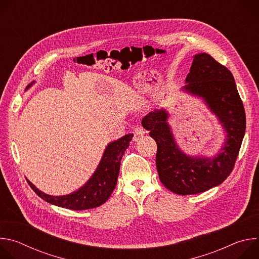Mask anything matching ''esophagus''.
Wrapping results in <instances>:
<instances>
[{"label": "esophagus", "instance_id": "obj_1", "mask_svg": "<svg viewBox=\"0 0 259 259\" xmlns=\"http://www.w3.org/2000/svg\"><path fill=\"white\" fill-rule=\"evenodd\" d=\"M144 133H145V131L143 130L142 127H140V126L135 127V129L133 130V134H134L133 139H134V141H137L138 139H140L144 135Z\"/></svg>", "mask_w": 259, "mask_h": 259}]
</instances>
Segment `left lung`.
Here are the masks:
<instances>
[{
    "mask_svg": "<svg viewBox=\"0 0 259 259\" xmlns=\"http://www.w3.org/2000/svg\"><path fill=\"white\" fill-rule=\"evenodd\" d=\"M181 91L201 98L226 134L214 156H190L175 141L166 108H156L142 119L143 128L157 142L156 164L161 182L172 193L186 196L206 192L228 178L245 135L246 116L232 72L207 53L194 56Z\"/></svg>",
    "mask_w": 259,
    "mask_h": 259,
    "instance_id": "obj_1",
    "label": "left lung"
}]
</instances>
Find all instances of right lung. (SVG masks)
Instances as JSON below:
<instances>
[{
  "instance_id": "add662e5",
  "label": "right lung",
  "mask_w": 259,
  "mask_h": 259,
  "mask_svg": "<svg viewBox=\"0 0 259 259\" xmlns=\"http://www.w3.org/2000/svg\"><path fill=\"white\" fill-rule=\"evenodd\" d=\"M33 84L34 81L25 90ZM133 134H126L115 141L109 142L93 175L83 187L68 195H47L36 189L29 180H26L36 195L52 205L70 210H87L99 207L108 200L117 186L121 160L125 151L128 149Z\"/></svg>"
}]
</instances>
